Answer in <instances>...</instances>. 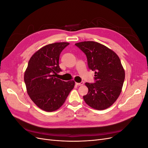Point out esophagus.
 Returning a JSON list of instances; mask_svg holds the SVG:
<instances>
[{
    "label": "esophagus",
    "instance_id": "esophagus-1",
    "mask_svg": "<svg viewBox=\"0 0 148 148\" xmlns=\"http://www.w3.org/2000/svg\"><path fill=\"white\" fill-rule=\"evenodd\" d=\"M84 83L83 82H81V83H76V84L78 85V86H82L83 85Z\"/></svg>",
    "mask_w": 148,
    "mask_h": 148
}]
</instances>
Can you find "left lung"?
Wrapping results in <instances>:
<instances>
[{
  "label": "left lung",
  "instance_id": "1",
  "mask_svg": "<svg viewBox=\"0 0 148 148\" xmlns=\"http://www.w3.org/2000/svg\"><path fill=\"white\" fill-rule=\"evenodd\" d=\"M86 54L89 68L95 71L96 83H86L88 92L83 96L85 102L96 110L109 108L119 97L125 79V70L114 51L99 42L76 43Z\"/></svg>",
  "mask_w": 148,
  "mask_h": 148
}]
</instances>
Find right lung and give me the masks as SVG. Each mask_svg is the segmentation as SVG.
<instances>
[{"instance_id":"1","label":"right lung","mask_w":148,"mask_h":148,"mask_svg":"<svg viewBox=\"0 0 148 148\" xmlns=\"http://www.w3.org/2000/svg\"><path fill=\"white\" fill-rule=\"evenodd\" d=\"M69 42H55L44 46L31 56L24 74L26 91L39 108L53 112L64 104L75 86V82L56 78L61 71L59 56Z\"/></svg>"}]
</instances>
